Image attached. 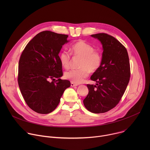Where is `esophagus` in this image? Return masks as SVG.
<instances>
[{
  "label": "esophagus",
  "mask_w": 150,
  "mask_h": 150,
  "mask_svg": "<svg viewBox=\"0 0 150 150\" xmlns=\"http://www.w3.org/2000/svg\"><path fill=\"white\" fill-rule=\"evenodd\" d=\"M77 84H75L74 83H73V82H71V87H76V86H77Z\"/></svg>",
  "instance_id": "obj_1"
}]
</instances>
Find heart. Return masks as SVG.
Listing matches in <instances>:
<instances>
[{
  "label": "heart",
  "mask_w": 150,
  "mask_h": 150,
  "mask_svg": "<svg viewBox=\"0 0 150 150\" xmlns=\"http://www.w3.org/2000/svg\"><path fill=\"white\" fill-rule=\"evenodd\" d=\"M71 52L75 56L81 57L79 64L81 69L67 71L65 76L72 82L81 83L88 76L89 72H94L99 69L102 56L99 52L94 50L91 45L83 40H79L74 44L71 47ZM59 60L64 68H68L71 62V53L67 50L61 52Z\"/></svg>",
  "instance_id": "b5f03b06"
}]
</instances>
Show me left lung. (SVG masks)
Returning <instances> with one entry per match:
<instances>
[{
  "mask_svg": "<svg viewBox=\"0 0 150 150\" xmlns=\"http://www.w3.org/2000/svg\"><path fill=\"white\" fill-rule=\"evenodd\" d=\"M103 46L99 69L91 76L96 85L87 84L88 94L83 104L93 113H103L114 108L123 96L130 79V63L127 52L120 42L105 33L91 35Z\"/></svg>",
  "mask_w": 150,
  "mask_h": 150,
  "instance_id": "obj_1",
  "label": "left lung"
}]
</instances>
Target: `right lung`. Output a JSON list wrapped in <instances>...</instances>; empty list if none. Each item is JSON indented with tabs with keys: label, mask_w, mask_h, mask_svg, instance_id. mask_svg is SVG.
<instances>
[{
	"label": "right lung",
	"mask_w": 150,
	"mask_h": 150,
	"mask_svg": "<svg viewBox=\"0 0 150 150\" xmlns=\"http://www.w3.org/2000/svg\"><path fill=\"white\" fill-rule=\"evenodd\" d=\"M68 37L42 31L28 42L21 55L19 87L29 108L38 113L53 112L64 91L71 86L69 81L60 78L63 73L59 53L62 46L69 42Z\"/></svg>",
	"instance_id": "right-lung-1"
}]
</instances>
